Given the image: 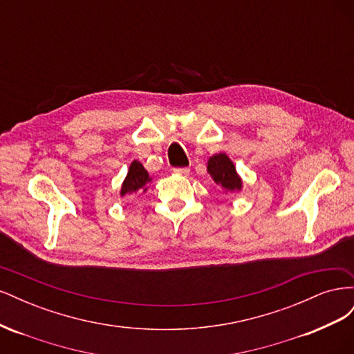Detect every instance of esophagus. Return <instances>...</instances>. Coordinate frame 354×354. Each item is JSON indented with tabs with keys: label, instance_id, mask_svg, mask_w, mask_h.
<instances>
[{
	"label": "esophagus",
	"instance_id": "esophagus-1",
	"mask_svg": "<svg viewBox=\"0 0 354 354\" xmlns=\"http://www.w3.org/2000/svg\"><path fill=\"white\" fill-rule=\"evenodd\" d=\"M176 174H178V176H189L190 174V169L187 168V167H183V168H174L173 169Z\"/></svg>",
	"mask_w": 354,
	"mask_h": 354
}]
</instances>
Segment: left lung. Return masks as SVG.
<instances>
[{"mask_svg":"<svg viewBox=\"0 0 354 354\" xmlns=\"http://www.w3.org/2000/svg\"><path fill=\"white\" fill-rule=\"evenodd\" d=\"M207 171L214 183L221 186L226 194L242 190V178L236 173V167L226 153H216L208 159Z\"/></svg>","mask_w":354,"mask_h":354,"instance_id":"obj_1","label":"left lung"}]
</instances>
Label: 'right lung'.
<instances>
[{
	"label": "right lung",
	"instance_id": "1",
	"mask_svg": "<svg viewBox=\"0 0 354 354\" xmlns=\"http://www.w3.org/2000/svg\"><path fill=\"white\" fill-rule=\"evenodd\" d=\"M152 177L149 176L145 167L138 162V160H133L130 168H128V174L124 180V183L121 186V196L125 195H133L137 194V192H146L147 190V183H151Z\"/></svg>",
	"mask_w": 354,
	"mask_h": 354
}]
</instances>
